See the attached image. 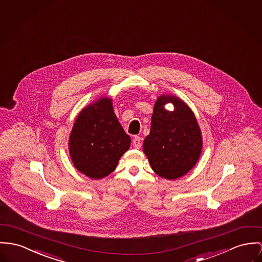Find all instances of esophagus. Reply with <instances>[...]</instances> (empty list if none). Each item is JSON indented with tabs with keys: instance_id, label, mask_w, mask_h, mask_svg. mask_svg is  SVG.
<instances>
[{
	"instance_id": "34e87169",
	"label": "esophagus",
	"mask_w": 262,
	"mask_h": 262,
	"mask_svg": "<svg viewBox=\"0 0 262 262\" xmlns=\"http://www.w3.org/2000/svg\"><path fill=\"white\" fill-rule=\"evenodd\" d=\"M141 140L142 139H141V137H135V139L133 140V145H134L135 148H137V149L141 148Z\"/></svg>"
}]
</instances>
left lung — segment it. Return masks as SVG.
Segmentation results:
<instances>
[{
	"label": "left lung",
	"instance_id": "left-lung-1",
	"mask_svg": "<svg viewBox=\"0 0 262 262\" xmlns=\"http://www.w3.org/2000/svg\"><path fill=\"white\" fill-rule=\"evenodd\" d=\"M170 102L173 111L165 105ZM152 170L173 181L186 174L199 161L202 149V130L190 107L179 97L161 95L156 101L149 135L143 141Z\"/></svg>",
	"mask_w": 262,
	"mask_h": 262
}]
</instances>
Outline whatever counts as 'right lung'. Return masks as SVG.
<instances>
[{
    "label": "right lung",
    "instance_id": "right-lung-1",
    "mask_svg": "<svg viewBox=\"0 0 262 262\" xmlns=\"http://www.w3.org/2000/svg\"><path fill=\"white\" fill-rule=\"evenodd\" d=\"M129 146L130 138L118 121L113 101L107 97L81 110L69 139L75 167L93 180L112 173Z\"/></svg>",
    "mask_w": 262,
    "mask_h": 262
}]
</instances>
